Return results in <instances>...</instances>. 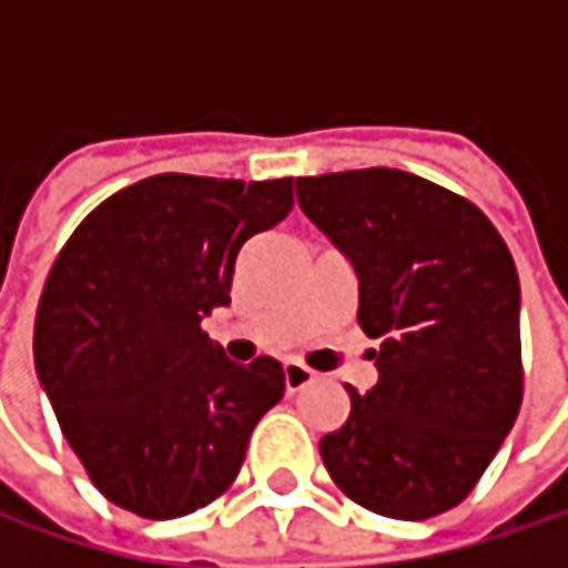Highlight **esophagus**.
Segmentation results:
<instances>
[{
    "instance_id": "1",
    "label": "esophagus",
    "mask_w": 568,
    "mask_h": 568,
    "mask_svg": "<svg viewBox=\"0 0 568 568\" xmlns=\"http://www.w3.org/2000/svg\"><path fill=\"white\" fill-rule=\"evenodd\" d=\"M283 382H285V392H288V395H295V392H302L305 385H312V382H315V372H312V368H305V365H298V362H285Z\"/></svg>"
}]
</instances>
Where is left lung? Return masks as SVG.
Returning <instances> with one entry per match:
<instances>
[{
    "label": "left lung",
    "mask_w": 568,
    "mask_h": 568,
    "mask_svg": "<svg viewBox=\"0 0 568 568\" xmlns=\"http://www.w3.org/2000/svg\"><path fill=\"white\" fill-rule=\"evenodd\" d=\"M302 213L352 263L358 325L382 338L378 382L348 388L318 440L345 497L392 519L457 507L523 397L519 280L494 223L464 196L388 168L295 180Z\"/></svg>",
    "instance_id": "1"
}]
</instances>
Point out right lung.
I'll return each mask as SVG.
<instances>
[{
	"instance_id": "obj_1",
	"label": "right lung",
	"mask_w": 568,
	"mask_h": 568,
	"mask_svg": "<svg viewBox=\"0 0 568 568\" xmlns=\"http://www.w3.org/2000/svg\"><path fill=\"white\" fill-rule=\"evenodd\" d=\"M292 210V180L158 173L71 233L36 315V372L64 440L118 507L173 519L240 474L283 365L226 358L200 322L230 305L236 256Z\"/></svg>"
}]
</instances>
